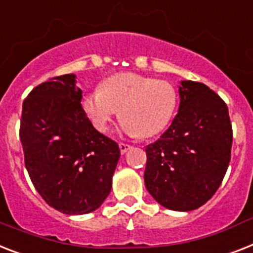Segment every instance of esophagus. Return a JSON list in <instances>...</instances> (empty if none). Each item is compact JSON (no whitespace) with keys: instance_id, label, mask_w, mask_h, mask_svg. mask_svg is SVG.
Returning <instances> with one entry per match:
<instances>
[{"instance_id":"34e87169","label":"esophagus","mask_w":253,"mask_h":253,"mask_svg":"<svg viewBox=\"0 0 253 253\" xmlns=\"http://www.w3.org/2000/svg\"><path fill=\"white\" fill-rule=\"evenodd\" d=\"M131 148L130 144H126V143H120V149H121V153H126L128 149Z\"/></svg>"}]
</instances>
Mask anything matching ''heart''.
Returning <instances> with one entry per match:
<instances>
[{
  "mask_svg": "<svg viewBox=\"0 0 253 253\" xmlns=\"http://www.w3.org/2000/svg\"><path fill=\"white\" fill-rule=\"evenodd\" d=\"M176 101L175 88L169 82L121 73L106 78L101 89L85 94L82 108L100 132H106L120 114L123 130L145 139L165 128L175 112Z\"/></svg>",
  "mask_w": 253,
  "mask_h": 253,
  "instance_id": "b5f03b06",
  "label": "heart"
}]
</instances>
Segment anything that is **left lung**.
<instances>
[{"instance_id": "left-lung-1", "label": "left lung", "mask_w": 253, "mask_h": 253, "mask_svg": "<svg viewBox=\"0 0 253 253\" xmlns=\"http://www.w3.org/2000/svg\"><path fill=\"white\" fill-rule=\"evenodd\" d=\"M179 96L170 127L145 148L144 182L162 207L188 212L204 205L222 183L233 128L227 105L205 84L182 80Z\"/></svg>"}]
</instances>
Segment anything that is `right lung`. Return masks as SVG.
I'll return each mask as SVG.
<instances>
[{"label":"right lung","mask_w":253,"mask_h":253,"mask_svg":"<svg viewBox=\"0 0 253 253\" xmlns=\"http://www.w3.org/2000/svg\"><path fill=\"white\" fill-rule=\"evenodd\" d=\"M75 78L66 74L35 87L23 101L19 131L35 188L65 214L91 213L104 203L121 156L85 116Z\"/></svg>","instance_id":"right-lung-1"}]
</instances>
